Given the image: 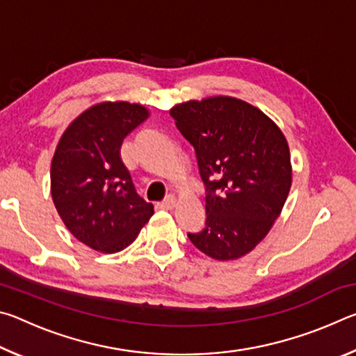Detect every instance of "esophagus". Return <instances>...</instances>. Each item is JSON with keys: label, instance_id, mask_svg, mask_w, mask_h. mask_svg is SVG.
Listing matches in <instances>:
<instances>
[{"label": "esophagus", "instance_id": "34e87169", "mask_svg": "<svg viewBox=\"0 0 356 356\" xmlns=\"http://www.w3.org/2000/svg\"><path fill=\"white\" fill-rule=\"evenodd\" d=\"M174 204H176V197H174V196H168V197H165L163 201L159 202V207H160V209H172Z\"/></svg>", "mask_w": 356, "mask_h": 356}]
</instances>
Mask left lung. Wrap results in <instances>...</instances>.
Here are the masks:
<instances>
[{
  "instance_id": "1",
  "label": "left lung",
  "mask_w": 356,
  "mask_h": 356,
  "mask_svg": "<svg viewBox=\"0 0 356 356\" xmlns=\"http://www.w3.org/2000/svg\"><path fill=\"white\" fill-rule=\"evenodd\" d=\"M170 114L195 149L206 186V222L186 236L220 261L246 254L267 236L291 190L284 135L261 110L232 97L191 100Z\"/></svg>"
}]
</instances>
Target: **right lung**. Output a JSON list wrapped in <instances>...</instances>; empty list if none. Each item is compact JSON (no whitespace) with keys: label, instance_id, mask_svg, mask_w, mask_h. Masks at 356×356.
I'll use <instances>...</instances> for the list:
<instances>
[{"label":"right lung","instance_id":"1","mask_svg":"<svg viewBox=\"0 0 356 356\" xmlns=\"http://www.w3.org/2000/svg\"><path fill=\"white\" fill-rule=\"evenodd\" d=\"M149 118L141 105L100 104L80 114L51 161V196L65 227L89 248L118 252L154 215L119 155L124 138Z\"/></svg>","mask_w":356,"mask_h":356}]
</instances>
